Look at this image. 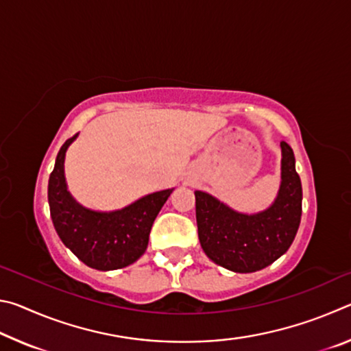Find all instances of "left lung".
Listing matches in <instances>:
<instances>
[{
  "instance_id": "8db88e82",
  "label": "left lung",
  "mask_w": 351,
  "mask_h": 351,
  "mask_svg": "<svg viewBox=\"0 0 351 351\" xmlns=\"http://www.w3.org/2000/svg\"><path fill=\"white\" fill-rule=\"evenodd\" d=\"M282 147V182L274 203L254 215L235 212L206 192H195L198 237L213 263L234 272H255L282 257L294 241L302 217V182L295 158Z\"/></svg>"
}]
</instances>
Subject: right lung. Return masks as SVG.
I'll return each mask as SVG.
<instances>
[{"label": "right lung", "mask_w": 351, "mask_h": 351, "mask_svg": "<svg viewBox=\"0 0 351 351\" xmlns=\"http://www.w3.org/2000/svg\"><path fill=\"white\" fill-rule=\"evenodd\" d=\"M77 134L62 145L47 184L51 218L63 245L90 268L121 269L134 263L148 245L154 218L173 189L142 197L121 210L96 212L71 197L64 180V154Z\"/></svg>", "instance_id": "1"}]
</instances>
